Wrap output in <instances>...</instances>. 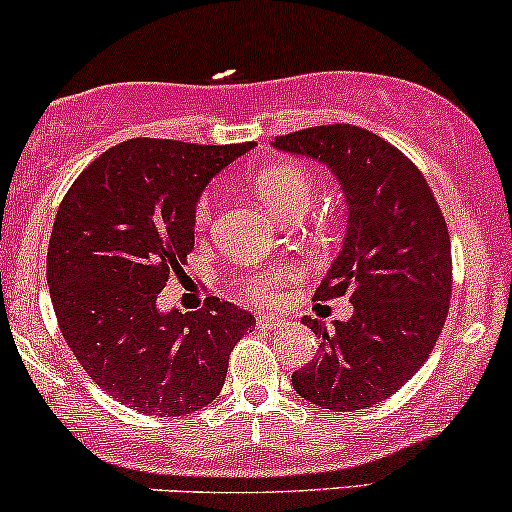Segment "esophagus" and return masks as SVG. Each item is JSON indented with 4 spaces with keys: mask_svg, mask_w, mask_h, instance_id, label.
Returning a JSON list of instances; mask_svg holds the SVG:
<instances>
[{
    "mask_svg": "<svg viewBox=\"0 0 512 512\" xmlns=\"http://www.w3.org/2000/svg\"><path fill=\"white\" fill-rule=\"evenodd\" d=\"M256 324L263 326V329H278V326L285 324V319H280V317H275V314L266 312V314H258Z\"/></svg>",
    "mask_w": 512,
    "mask_h": 512,
    "instance_id": "esophagus-1",
    "label": "esophagus"
}]
</instances>
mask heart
<instances>
[{"label": "heart", "instance_id": "obj_1", "mask_svg": "<svg viewBox=\"0 0 512 512\" xmlns=\"http://www.w3.org/2000/svg\"><path fill=\"white\" fill-rule=\"evenodd\" d=\"M254 191L263 203L271 208L275 217L290 215L292 210L309 208V203L314 200V183L312 176L295 164H273L266 166L256 174L254 179ZM210 208L212 200L203 198L195 210V222L205 225L210 220ZM297 278V271L290 266L280 268H268V271L254 273L244 280L246 292H249L251 300L256 302H275L280 295V287L292 283Z\"/></svg>", "mask_w": 512, "mask_h": 512}]
</instances>
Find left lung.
<instances>
[{"label":"left lung","mask_w":512,"mask_h":512,"mask_svg":"<svg viewBox=\"0 0 512 512\" xmlns=\"http://www.w3.org/2000/svg\"><path fill=\"white\" fill-rule=\"evenodd\" d=\"M275 149L329 166L348 205L346 237L317 300L350 297L353 317H304L321 338L292 387L331 411L392 396L428 360L452 295L450 234L421 171L375 132L319 125L275 137Z\"/></svg>","instance_id":"obj_1"}]
</instances>
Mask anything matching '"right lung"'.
Here are the masks:
<instances>
[{
	"mask_svg": "<svg viewBox=\"0 0 512 512\" xmlns=\"http://www.w3.org/2000/svg\"><path fill=\"white\" fill-rule=\"evenodd\" d=\"M137 137L82 171L48 246L50 300L86 375L147 416H181L222 392L229 353L251 312L208 297L198 312L157 304L195 244L205 186L254 149Z\"/></svg>",
	"mask_w": 512,
	"mask_h": 512,
	"instance_id": "1",
	"label": "right lung"
}]
</instances>
